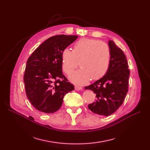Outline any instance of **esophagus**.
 <instances>
[{"label":"esophagus","instance_id":"34e87169","mask_svg":"<svg viewBox=\"0 0 150 150\" xmlns=\"http://www.w3.org/2000/svg\"><path fill=\"white\" fill-rule=\"evenodd\" d=\"M74 88L76 91H79V90H81L83 89L82 87H81V86H75Z\"/></svg>","mask_w":150,"mask_h":150}]
</instances>
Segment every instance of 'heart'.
Wrapping results in <instances>:
<instances>
[{
	"label": "heart",
	"mask_w": 150,
	"mask_h": 150,
	"mask_svg": "<svg viewBox=\"0 0 150 150\" xmlns=\"http://www.w3.org/2000/svg\"><path fill=\"white\" fill-rule=\"evenodd\" d=\"M111 50L102 41L83 38L77 41L71 51L65 48L61 54L62 69L69 74L79 65L81 67L70 75L72 82L84 84L91 78L97 80L105 75L111 61Z\"/></svg>",
	"instance_id": "obj_1"
}]
</instances>
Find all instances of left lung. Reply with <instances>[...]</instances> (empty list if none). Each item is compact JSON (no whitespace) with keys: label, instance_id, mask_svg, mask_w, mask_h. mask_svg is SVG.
I'll use <instances>...</instances> for the list:
<instances>
[{"label":"left lung","instance_id":"obj_1","mask_svg":"<svg viewBox=\"0 0 150 150\" xmlns=\"http://www.w3.org/2000/svg\"><path fill=\"white\" fill-rule=\"evenodd\" d=\"M111 61L108 70L103 78L85 87L96 94V101L88 105L89 110L98 115L110 116L124 101L128 91L129 70L126 57L112 40H109Z\"/></svg>","mask_w":150,"mask_h":150}]
</instances>
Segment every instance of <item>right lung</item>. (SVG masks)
Masks as SVG:
<instances>
[{
	"mask_svg": "<svg viewBox=\"0 0 150 150\" xmlns=\"http://www.w3.org/2000/svg\"><path fill=\"white\" fill-rule=\"evenodd\" d=\"M78 35H57L36 49L27 61L24 81L25 93L36 110L53 113L60 109L63 98L74 89L62 74L61 54Z\"/></svg>",
	"mask_w": 150,
	"mask_h": 150,
	"instance_id": "1",
	"label": "right lung"
}]
</instances>
